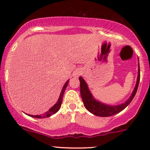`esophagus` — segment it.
I'll list each match as a JSON object with an SVG mask.
<instances>
[{
    "instance_id": "esophagus-1",
    "label": "esophagus",
    "mask_w": 150,
    "mask_h": 150,
    "mask_svg": "<svg viewBox=\"0 0 150 150\" xmlns=\"http://www.w3.org/2000/svg\"><path fill=\"white\" fill-rule=\"evenodd\" d=\"M81 73H82V71H81L80 70H75V73H73L74 77H77L79 76V75H81Z\"/></svg>"
}]
</instances>
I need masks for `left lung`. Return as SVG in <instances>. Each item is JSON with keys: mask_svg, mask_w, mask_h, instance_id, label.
<instances>
[{"mask_svg": "<svg viewBox=\"0 0 150 150\" xmlns=\"http://www.w3.org/2000/svg\"><path fill=\"white\" fill-rule=\"evenodd\" d=\"M138 76H137V83H136L135 87L132 92V95L127 100L124 104H122L118 106H109V105H106L99 101H96L91 94L89 92L88 87H87V84L85 80L82 77H79V80L80 82V94L82 97V101H83L84 106L90 113H93L97 116L101 117H107L111 116L113 115L116 114V113L120 112L123 111L124 108L127 107V106L131 102L132 99L135 97L136 92H137V88H138L139 82H140V65L138 64Z\"/></svg>", "mask_w": 150, "mask_h": 150, "instance_id": "obj_1", "label": "left lung"}]
</instances>
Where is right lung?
<instances>
[{"instance_id": "add662e5", "label": "right lung", "mask_w": 150, "mask_h": 150, "mask_svg": "<svg viewBox=\"0 0 150 150\" xmlns=\"http://www.w3.org/2000/svg\"><path fill=\"white\" fill-rule=\"evenodd\" d=\"M68 82H69V80L67 81V82L65 83L64 86H63V89H62L61 93V95H60L59 99H58V102L56 103V104H55L54 106H53V107H51V108H50L49 111H46V112L44 113V115H37V116H34V115L28 114V116H30L31 117H33V118H46V117L51 116V115L54 114V113H56V112H57L58 110L60 109V108H61V104H62V101H63V94H64V92H65V89H66L67 86H68Z\"/></svg>"}]
</instances>
